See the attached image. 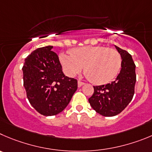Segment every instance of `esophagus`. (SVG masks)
<instances>
[{
	"instance_id": "obj_1",
	"label": "esophagus",
	"mask_w": 152,
	"mask_h": 152,
	"mask_svg": "<svg viewBox=\"0 0 152 152\" xmlns=\"http://www.w3.org/2000/svg\"><path fill=\"white\" fill-rule=\"evenodd\" d=\"M83 85H84V83H83V82L80 81V80H78V81H77V86H78L79 87L81 86H83Z\"/></svg>"
}]
</instances>
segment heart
<instances>
[{
    "mask_svg": "<svg viewBox=\"0 0 152 152\" xmlns=\"http://www.w3.org/2000/svg\"><path fill=\"white\" fill-rule=\"evenodd\" d=\"M62 53L60 61L66 75L75 77L84 67V73L94 84L109 83L118 74L122 66V56L117 50L104 46H83Z\"/></svg>",
    "mask_w": 152,
    "mask_h": 152,
    "instance_id": "b5f03b06",
    "label": "heart"
}]
</instances>
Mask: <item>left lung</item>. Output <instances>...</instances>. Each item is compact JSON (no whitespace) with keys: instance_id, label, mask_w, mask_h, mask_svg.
I'll use <instances>...</instances> for the list:
<instances>
[{"instance_id":"1","label":"left lung","mask_w":152,"mask_h":152,"mask_svg":"<svg viewBox=\"0 0 152 152\" xmlns=\"http://www.w3.org/2000/svg\"><path fill=\"white\" fill-rule=\"evenodd\" d=\"M122 62L116 79L110 83L93 86L94 92L89 99L91 107L104 116H114L120 113L131 102L134 95L136 66L131 55L115 46Z\"/></svg>"}]
</instances>
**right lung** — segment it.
Listing matches in <instances>:
<instances>
[{
	"label": "right lung",
	"instance_id": "right-lung-1",
	"mask_svg": "<svg viewBox=\"0 0 152 152\" xmlns=\"http://www.w3.org/2000/svg\"><path fill=\"white\" fill-rule=\"evenodd\" d=\"M53 46L34 50L24 60L23 80L30 104L46 116L60 113L77 89V80L63 74Z\"/></svg>",
	"mask_w": 152,
	"mask_h": 152
}]
</instances>
